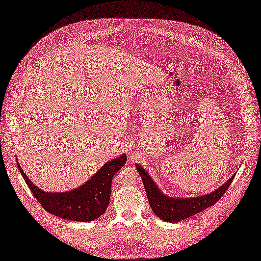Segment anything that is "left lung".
<instances>
[{"instance_id":"1","label":"left lung","mask_w":261,"mask_h":261,"mask_svg":"<svg viewBox=\"0 0 261 261\" xmlns=\"http://www.w3.org/2000/svg\"><path fill=\"white\" fill-rule=\"evenodd\" d=\"M136 168L138 170V173L140 174L141 179L143 180L144 188L152 211L159 219L168 222L182 221L214 205L223 196V194L228 189L234 178L233 175L219 189L207 195L188 199H174L167 197L165 194H163L159 190L158 186L141 166L136 164Z\"/></svg>"}]
</instances>
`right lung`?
Returning <instances> with one entry per match:
<instances>
[{
	"label": "right lung",
	"mask_w": 261,
	"mask_h": 261,
	"mask_svg": "<svg viewBox=\"0 0 261 261\" xmlns=\"http://www.w3.org/2000/svg\"><path fill=\"white\" fill-rule=\"evenodd\" d=\"M16 160L23 180L46 212L68 221H92L105 213L110 200L112 179L125 165L127 157L123 154L108 161L91 179L77 189L65 193L43 192L27 177L19 160Z\"/></svg>",
	"instance_id": "1"
}]
</instances>
